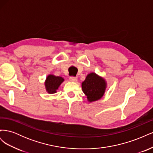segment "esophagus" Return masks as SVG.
Listing matches in <instances>:
<instances>
[{"label": "esophagus", "instance_id": "obj_1", "mask_svg": "<svg viewBox=\"0 0 153 153\" xmlns=\"http://www.w3.org/2000/svg\"><path fill=\"white\" fill-rule=\"evenodd\" d=\"M69 80L72 82H76L77 81V78L75 76H70L69 77Z\"/></svg>", "mask_w": 153, "mask_h": 153}]
</instances>
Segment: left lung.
I'll use <instances>...</instances> for the list:
<instances>
[{"label":"left lung","instance_id":"8db88e82","mask_svg":"<svg viewBox=\"0 0 153 153\" xmlns=\"http://www.w3.org/2000/svg\"><path fill=\"white\" fill-rule=\"evenodd\" d=\"M106 87L104 78L91 73L88 75L85 80L82 83V91L87 96L89 102H92L102 98Z\"/></svg>","mask_w":153,"mask_h":153}]
</instances>
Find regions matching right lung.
I'll return each mask as SVG.
<instances>
[{
	"label": "right lung",
	"instance_id": "obj_1",
	"mask_svg": "<svg viewBox=\"0 0 153 153\" xmlns=\"http://www.w3.org/2000/svg\"><path fill=\"white\" fill-rule=\"evenodd\" d=\"M61 76H56L53 75H49L45 80L46 90L49 94H54L57 92L59 87L64 82Z\"/></svg>",
	"mask_w": 153,
	"mask_h": 153
}]
</instances>
